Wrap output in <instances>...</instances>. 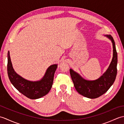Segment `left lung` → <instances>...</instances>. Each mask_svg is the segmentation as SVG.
Returning <instances> with one entry per match:
<instances>
[{
    "label": "left lung",
    "mask_w": 124,
    "mask_h": 124,
    "mask_svg": "<svg viewBox=\"0 0 124 124\" xmlns=\"http://www.w3.org/2000/svg\"><path fill=\"white\" fill-rule=\"evenodd\" d=\"M111 40L113 46V57L109 68L102 76L95 80L84 79L72 69H70L71 77L76 90L83 96L90 99H95L102 95L110 88L116 77L117 69V53L112 37L105 35Z\"/></svg>",
    "instance_id": "left-lung-1"
}]
</instances>
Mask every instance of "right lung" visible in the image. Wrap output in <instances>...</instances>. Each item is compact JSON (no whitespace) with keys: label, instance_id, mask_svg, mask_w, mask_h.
<instances>
[{"label":"right lung","instance_id":"right-lung-1","mask_svg":"<svg viewBox=\"0 0 124 124\" xmlns=\"http://www.w3.org/2000/svg\"><path fill=\"white\" fill-rule=\"evenodd\" d=\"M7 73L10 81L20 93L30 99H37L46 95L51 90L57 64H53L47 69L40 80H28L16 73L13 69L9 51L7 54Z\"/></svg>","mask_w":124,"mask_h":124}]
</instances>
